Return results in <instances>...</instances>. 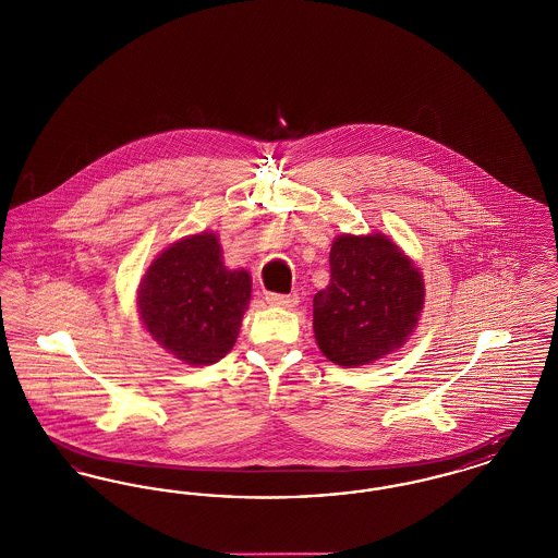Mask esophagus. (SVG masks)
<instances>
[{"mask_svg":"<svg viewBox=\"0 0 558 558\" xmlns=\"http://www.w3.org/2000/svg\"><path fill=\"white\" fill-rule=\"evenodd\" d=\"M266 301L269 305H276V307H294L299 303V296L292 292V294H278V292H267Z\"/></svg>","mask_w":558,"mask_h":558,"instance_id":"esophagus-1","label":"esophagus"}]
</instances>
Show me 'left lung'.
<instances>
[{"instance_id":"obj_1","label":"left lung","mask_w":558,"mask_h":558,"mask_svg":"<svg viewBox=\"0 0 558 558\" xmlns=\"http://www.w3.org/2000/svg\"><path fill=\"white\" fill-rule=\"evenodd\" d=\"M423 303V276L391 240L343 234L330 248V282L314 296L316 341L339 366L371 364L405 343Z\"/></svg>"}]
</instances>
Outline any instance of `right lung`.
I'll use <instances>...</instances> for the list:
<instances>
[{
	"label": "right lung",
	"instance_id": "obj_1",
	"mask_svg": "<svg viewBox=\"0 0 558 558\" xmlns=\"http://www.w3.org/2000/svg\"><path fill=\"white\" fill-rule=\"evenodd\" d=\"M251 301V276L226 269L215 234L171 244L146 269L137 291L148 332L194 366L219 362L239 339Z\"/></svg>",
	"mask_w": 558,
	"mask_h": 558
}]
</instances>
